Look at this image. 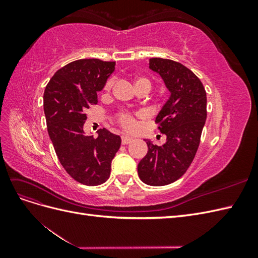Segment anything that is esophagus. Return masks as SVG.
Masks as SVG:
<instances>
[{
    "label": "esophagus",
    "mask_w": 258,
    "mask_h": 258,
    "mask_svg": "<svg viewBox=\"0 0 258 258\" xmlns=\"http://www.w3.org/2000/svg\"><path fill=\"white\" fill-rule=\"evenodd\" d=\"M132 141H134V139L128 137V136H122V137H121V143H122L123 145L129 144V143H131Z\"/></svg>",
    "instance_id": "obj_1"
}]
</instances>
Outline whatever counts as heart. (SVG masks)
Here are the masks:
<instances>
[{
  "label": "heart",
  "mask_w": 258,
  "mask_h": 258,
  "mask_svg": "<svg viewBox=\"0 0 258 258\" xmlns=\"http://www.w3.org/2000/svg\"><path fill=\"white\" fill-rule=\"evenodd\" d=\"M113 83H114V80H113V79L108 80V81L106 82L105 86H104V89H105V90H110V89L112 88ZM137 84H146V85H148V86H150V87H151L150 81H148L147 79H145V77H137V79H136V85H137ZM118 120H119L121 126H122L124 129H127V130L134 129L135 126H136V120H135V118H134V117H132L130 114H128V113H120V114L118 115Z\"/></svg>",
  "instance_id": "obj_1"
}]
</instances>
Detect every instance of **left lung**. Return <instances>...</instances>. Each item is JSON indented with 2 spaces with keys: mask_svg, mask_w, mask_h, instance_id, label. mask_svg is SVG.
<instances>
[{
  "mask_svg": "<svg viewBox=\"0 0 258 258\" xmlns=\"http://www.w3.org/2000/svg\"><path fill=\"white\" fill-rule=\"evenodd\" d=\"M148 64L170 91L156 116L167 142L158 146L145 140L148 152L139 162L138 174L147 185L163 186L181 177L195 158L207 119V92L198 77L178 62L152 58Z\"/></svg>",
  "mask_w": 258,
  "mask_h": 258,
  "instance_id": "8db88e82",
  "label": "left lung"
}]
</instances>
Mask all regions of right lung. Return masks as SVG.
Wrapping results in <instances>:
<instances>
[{
  "mask_svg": "<svg viewBox=\"0 0 258 258\" xmlns=\"http://www.w3.org/2000/svg\"><path fill=\"white\" fill-rule=\"evenodd\" d=\"M115 62L81 59L53 74L44 92L47 130L60 163L79 183L96 186L111 173V162L121 139L105 128L98 138L84 132L86 110L98 103L101 91L115 70Z\"/></svg>",
  "mask_w": 258,
  "mask_h": 258,
  "instance_id": "obj_1",
  "label": "right lung"
}]
</instances>
